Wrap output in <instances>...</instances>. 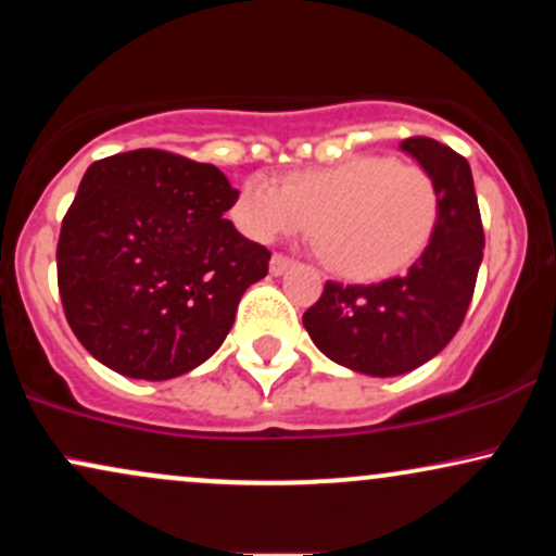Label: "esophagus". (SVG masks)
I'll return each mask as SVG.
<instances>
[{"mask_svg":"<svg viewBox=\"0 0 556 556\" xmlns=\"http://www.w3.org/2000/svg\"><path fill=\"white\" fill-rule=\"evenodd\" d=\"M292 266V258L282 256V253H274L271 261H269V271L274 274V277H279V274H285L287 269Z\"/></svg>","mask_w":556,"mask_h":556,"instance_id":"1","label":"esophagus"}]
</instances>
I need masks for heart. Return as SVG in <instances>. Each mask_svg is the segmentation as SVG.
<instances>
[{"label":"heart","mask_w":556,"mask_h":556,"mask_svg":"<svg viewBox=\"0 0 556 556\" xmlns=\"http://www.w3.org/2000/svg\"><path fill=\"white\" fill-rule=\"evenodd\" d=\"M442 198L431 172L392 156L366 154L331 167L292 172L282 188L251 177L235 201V222L256 240L303 232L329 269L374 282L424 256L439 225Z\"/></svg>","instance_id":"b5f03b06"}]
</instances>
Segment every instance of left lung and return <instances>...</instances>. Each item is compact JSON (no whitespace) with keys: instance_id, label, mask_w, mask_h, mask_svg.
Returning <instances> with one entry per match:
<instances>
[{"instance_id":"8db88e82","label":"left lung","mask_w":556,"mask_h":556,"mask_svg":"<svg viewBox=\"0 0 556 556\" xmlns=\"http://www.w3.org/2000/svg\"><path fill=\"white\" fill-rule=\"evenodd\" d=\"M439 185L442 212L431 245L402 277L379 285H324L303 327L327 358L368 376L424 366L457 334L483 258V225L465 156L433 138H405Z\"/></svg>"}]
</instances>
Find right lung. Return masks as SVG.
<instances>
[{
	"instance_id": "obj_1",
	"label": "right lung",
	"mask_w": 556,
	"mask_h": 556,
	"mask_svg": "<svg viewBox=\"0 0 556 556\" xmlns=\"http://www.w3.org/2000/svg\"><path fill=\"white\" fill-rule=\"evenodd\" d=\"M238 201L214 164L138 149L83 175L56 242L70 329L112 371L164 381L212 358L271 253L225 214Z\"/></svg>"
}]
</instances>
